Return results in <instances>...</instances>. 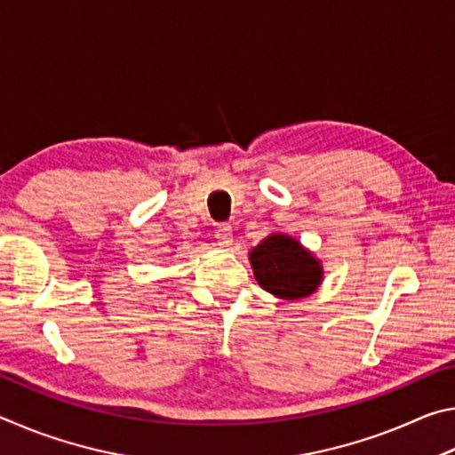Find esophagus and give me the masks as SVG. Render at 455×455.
<instances>
[{"label":"esophagus","mask_w":455,"mask_h":455,"mask_svg":"<svg viewBox=\"0 0 455 455\" xmlns=\"http://www.w3.org/2000/svg\"><path fill=\"white\" fill-rule=\"evenodd\" d=\"M214 238H217L219 246L228 249V246L233 244V228H230V225H227V222H222V225H219L217 230H214Z\"/></svg>","instance_id":"obj_1"}]
</instances>
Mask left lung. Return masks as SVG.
Instances as JSON below:
<instances>
[{"label":"left lung","mask_w":455,"mask_h":455,"mask_svg":"<svg viewBox=\"0 0 455 455\" xmlns=\"http://www.w3.org/2000/svg\"><path fill=\"white\" fill-rule=\"evenodd\" d=\"M251 265L260 287L281 299H299L321 283L319 260L295 238L271 235L251 252Z\"/></svg>","instance_id":"obj_1"}]
</instances>
